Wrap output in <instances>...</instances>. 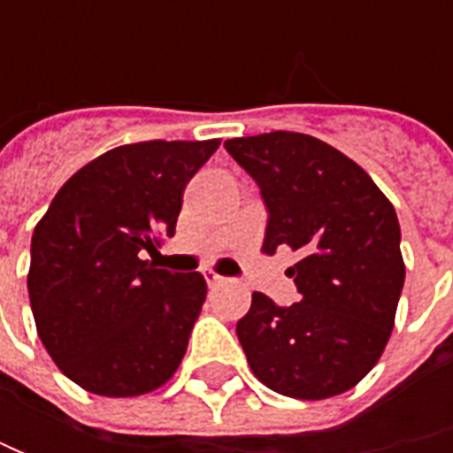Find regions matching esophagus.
<instances>
[{
    "label": "esophagus",
    "instance_id": "34e87169",
    "mask_svg": "<svg viewBox=\"0 0 453 453\" xmlns=\"http://www.w3.org/2000/svg\"><path fill=\"white\" fill-rule=\"evenodd\" d=\"M203 277H206L209 288H219V285H224V282H226V277H221V274H217V272H211V270L203 272Z\"/></svg>",
    "mask_w": 453,
    "mask_h": 453
}]
</instances>
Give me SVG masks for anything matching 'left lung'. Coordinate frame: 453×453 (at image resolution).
<instances>
[{
	"mask_svg": "<svg viewBox=\"0 0 453 453\" xmlns=\"http://www.w3.org/2000/svg\"><path fill=\"white\" fill-rule=\"evenodd\" d=\"M224 149L259 186L262 250L300 252L289 267L297 303L280 307L254 292L236 322L252 373L304 401L353 388L391 338L406 280L395 209L356 161L312 135L262 133Z\"/></svg>",
	"mask_w": 453,
	"mask_h": 453,
	"instance_id": "1",
	"label": "left lung"
}]
</instances>
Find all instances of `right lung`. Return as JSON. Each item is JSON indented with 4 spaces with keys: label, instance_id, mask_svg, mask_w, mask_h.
Masks as SVG:
<instances>
[{
    "label": "right lung",
    "instance_id": "right-lung-1",
    "mask_svg": "<svg viewBox=\"0 0 453 453\" xmlns=\"http://www.w3.org/2000/svg\"><path fill=\"white\" fill-rule=\"evenodd\" d=\"M219 143L118 146L82 165L35 226L27 289L37 333L85 391L141 395L176 373L206 282L143 254L173 236L183 188Z\"/></svg>",
    "mask_w": 453,
    "mask_h": 453
}]
</instances>
